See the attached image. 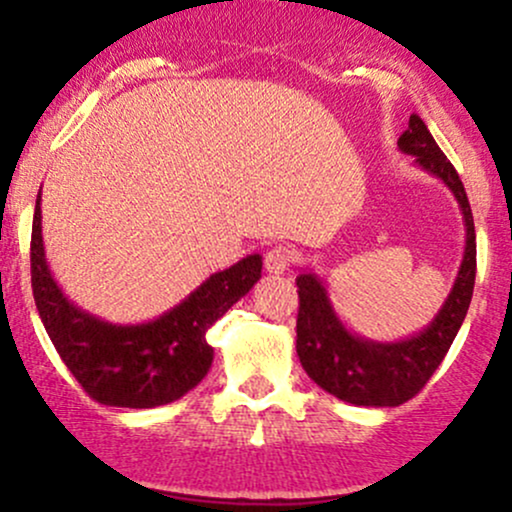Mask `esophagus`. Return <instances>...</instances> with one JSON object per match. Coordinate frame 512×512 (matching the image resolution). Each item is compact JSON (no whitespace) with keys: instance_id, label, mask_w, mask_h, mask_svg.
Returning <instances> with one entry per match:
<instances>
[{"instance_id":"esophagus-1","label":"esophagus","mask_w":512,"mask_h":512,"mask_svg":"<svg viewBox=\"0 0 512 512\" xmlns=\"http://www.w3.org/2000/svg\"><path fill=\"white\" fill-rule=\"evenodd\" d=\"M293 262V250L286 248V245H276L264 255V269H267L269 274H284L289 272Z\"/></svg>"}]
</instances>
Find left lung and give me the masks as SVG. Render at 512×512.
I'll return each instance as SVG.
<instances>
[{"mask_svg":"<svg viewBox=\"0 0 512 512\" xmlns=\"http://www.w3.org/2000/svg\"><path fill=\"white\" fill-rule=\"evenodd\" d=\"M397 146L402 154L414 156V163L421 170L445 182L460 204L467 236H464L460 272L443 308L433 317L431 325L399 342H373L351 332L339 320L320 276L310 269H303L296 276L298 298H301L296 320V351L301 366L322 390L356 407H399L428 383L467 317L474 276H477L474 216L457 170L438 149L436 139L431 137L419 115L409 117L407 132L399 137Z\"/></svg>","mask_w":512,"mask_h":512,"instance_id":"left-lung-1","label":"left lung"}]
</instances>
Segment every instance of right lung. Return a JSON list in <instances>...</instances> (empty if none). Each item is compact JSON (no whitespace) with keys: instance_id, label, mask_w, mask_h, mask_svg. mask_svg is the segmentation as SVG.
<instances>
[{"instance_id":"obj_1","label":"right lung","mask_w":512,"mask_h":512,"mask_svg":"<svg viewBox=\"0 0 512 512\" xmlns=\"http://www.w3.org/2000/svg\"><path fill=\"white\" fill-rule=\"evenodd\" d=\"M40 192L31 233V284L45 332L79 385L108 407L151 409L202 383L214 361L207 330L262 276V257L248 255L211 274L185 301L139 325H115L74 305L57 286L43 248Z\"/></svg>"}]
</instances>
